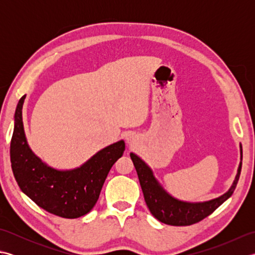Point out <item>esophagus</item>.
Instances as JSON below:
<instances>
[{
    "label": "esophagus",
    "instance_id": "esophagus-1",
    "mask_svg": "<svg viewBox=\"0 0 255 255\" xmlns=\"http://www.w3.org/2000/svg\"><path fill=\"white\" fill-rule=\"evenodd\" d=\"M127 140H128L129 143H132V137H131V136H129V137L127 138Z\"/></svg>",
    "mask_w": 255,
    "mask_h": 255
}]
</instances>
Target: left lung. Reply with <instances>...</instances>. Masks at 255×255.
Wrapping results in <instances>:
<instances>
[{"label":"left lung","mask_w":255,"mask_h":255,"mask_svg":"<svg viewBox=\"0 0 255 255\" xmlns=\"http://www.w3.org/2000/svg\"><path fill=\"white\" fill-rule=\"evenodd\" d=\"M130 158L136 167L145 204L151 214L161 223L171 226H191L213 214L235 192L242 166V163H240L234 184L223 196L205 203H185L173 198L163 191L154 178L152 171L136 154L130 153Z\"/></svg>","instance_id":"left-lung-1"}]
</instances>
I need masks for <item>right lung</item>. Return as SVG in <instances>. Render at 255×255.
I'll return each mask as SVG.
<instances>
[{"instance_id":"add662e5","label":"right lung","mask_w":255,"mask_h":255,"mask_svg":"<svg viewBox=\"0 0 255 255\" xmlns=\"http://www.w3.org/2000/svg\"><path fill=\"white\" fill-rule=\"evenodd\" d=\"M25 95L15 111L10 140V163L19 188L32 202L58 217L73 219L90 213L100 197L103 184L114 163L125 151L123 140L97 152L72 171H57L42 163L27 144L21 110Z\"/></svg>"}]
</instances>
